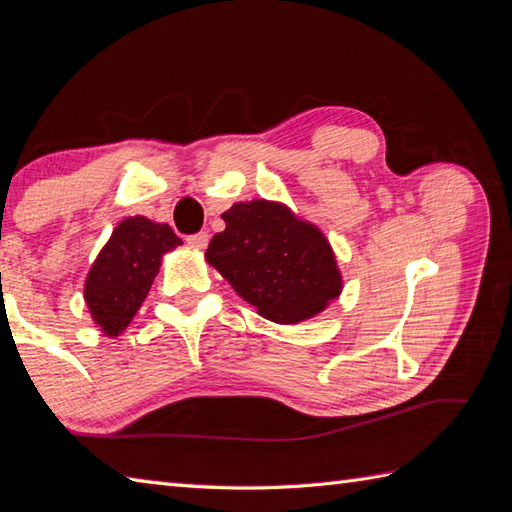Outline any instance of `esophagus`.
<instances>
[{
  "instance_id": "obj_1",
  "label": "esophagus",
  "mask_w": 512,
  "mask_h": 512,
  "mask_svg": "<svg viewBox=\"0 0 512 512\" xmlns=\"http://www.w3.org/2000/svg\"><path fill=\"white\" fill-rule=\"evenodd\" d=\"M187 244L195 250H204L206 246H209V233H195L187 239Z\"/></svg>"
}]
</instances>
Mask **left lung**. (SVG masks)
<instances>
[{
	"label": "left lung",
	"instance_id": "left-lung-1",
	"mask_svg": "<svg viewBox=\"0 0 512 512\" xmlns=\"http://www.w3.org/2000/svg\"><path fill=\"white\" fill-rule=\"evenodd\" d=\"M222 217L226 228L213 235L204 259L264 319L301 323L341 295L328 237L284 202H235Z\"/></svg>",
	"mask_w": 512,
	"mask_h": 512
}]
</instances>
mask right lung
I'll list each match as a JSON object with an SVG mask.
<instances>
[{
  "label": "right lung",
  "instance_id": "add662e5",
  "mask_svg": "<svg viewBox=\"0 0 512 512\" xmlns=\"http://www.w3.org/2000/svg\"><path fill=\"white\" fill-rule=\"evenodd\" d=\"M180 244L169 224L151 222L145 215L118 222L83 286L85 306L105 336L112 339L132 323L158 275L162 255Z\"/></svg>",
  "mask_w": 512,
  "mask_h": 512
}]
</instances>
